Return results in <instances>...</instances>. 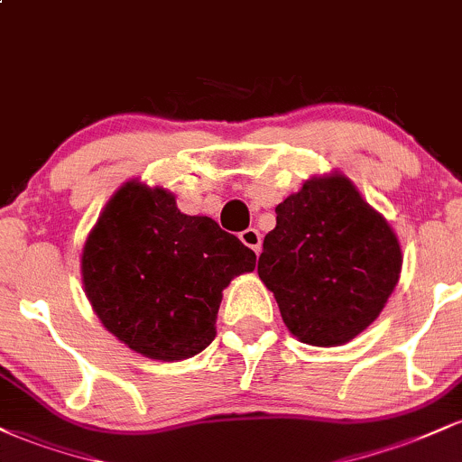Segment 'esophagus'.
<instances>
[{
	"label": "esophagus",
	"mask_w": 462,
	"mask_h": 462,
	"mask_svg": "<svg viewBox=\"0 0 462 462\" xmlns=\"http://www.w3.org/2000/svg\"><path fill=\"white\" fill-rule=\"evenodd\" d=\"M241 241H243V245L254 249V252H256V256L261 254L263 236H261V232L256 230V227H247V230H243L241 232Z\"/></svg>",
	"instance_id": "esophagus-1"
}]
</instances>
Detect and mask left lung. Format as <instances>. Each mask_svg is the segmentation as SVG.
<instances>
[{
	"instance_id": "1",
	"label": "left lung",
	"mask_w": 462,
	"mask_h": 462,
	"mask_svg": "<svg viewBox=\"0 0 462 462\" xmlns=\"http://www.w3.org/2000/svg\"><path fill=\"white\" fill-rule=\"evenodd\" d=\"M258 275L293 337L343 346L378 319L402 272L395 232L352 180H306L275 208Z\"/></svg>"
}]
</instances>
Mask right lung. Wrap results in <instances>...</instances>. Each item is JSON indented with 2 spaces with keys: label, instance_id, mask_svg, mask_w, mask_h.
<instances>
[{
  "label": "right lung",
  "instance_id": "1",
  "mask_svg": "<svg viewBox=\"0 0 462 462\" xmlns=\"http://www.w3.org/2000/svg\"><path fill=\"white\" fill-rule=\"evenodd\" d=\"M254 267L256 254L235 235L139 180L110 198L82 249L84 293L106 330L167 363L210 346L221 291Z\"/></svg>",
  "mask_w": 462,
  "mask_h": 462
}]
</instances>
